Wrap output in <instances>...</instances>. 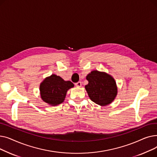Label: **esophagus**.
Returning a JSON list of instances; mask_svg holds the SVG:
<instances>
[{"mask_svg": "<svg viewBox=\"0 0 157 157\" xmlns=\"http://www.w3.org/2000/svg\"><path fill=\"white\" fill-rule=\"evenodd\" d=\"M75 85H76V86H78V87H80V86H81V81H78V82H77V83H75Z\"/></svg>", "mask_w": 157, "mask_h": 157, "instance_id": "1", "label": "esophagus"}]
</instances>
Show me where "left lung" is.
<instances>
[{"label":"left lung","mask_w":157,"mask_h":157,"mask_svg":"<svg viewBox=\"0 0 157 157\" xmlns=\"http://www.w3.org/2000/svg\"><path fill=\"white\" fill-rule=\"evenodd\" d=\"M88 84L85 89L89 97L95 103L106 105L113 101L117 94L116 82L109 74L93 71L88 74Z\"/></svg>","instance_id":"obj_1"}]
</instances>
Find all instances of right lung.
Wrapping results in <instances>:
<instances>
[{"mask_svg": "<svg viewBox=\"0 0 157 157\" xmlns=\"http://www.w3.org/2000/svg\"><path fill=\"white\" fill-rule=\"evenodd\" d=\"M73 86L71 81H64L61 77L52 74L40 84V96L44 102L51 105H59L63 102L67 90Z\"/></svg>", "mask_w": 157, "mask_h": 157, "instance_id": "1", "label": "right lung"}]
</instances>
